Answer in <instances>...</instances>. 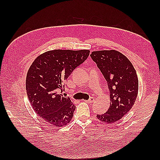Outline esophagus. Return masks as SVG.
<instances>
[{
    "label": "esophagus",
    "mask_w": 160,
    "mask_h": 160,
    "mask_svg": "<svg viewBox=\"0 0 160 160\" xmlns=\"http://www.w3.org/2000/svg\"><path fill=\"white\" fill-rule=\"evenodd\" d=\"M94 98H91L90 99H89L88 100H84V102H86L87 103H92L94 102Z\"/></svg>",
    "instance_id": "1"
}]
</instances>
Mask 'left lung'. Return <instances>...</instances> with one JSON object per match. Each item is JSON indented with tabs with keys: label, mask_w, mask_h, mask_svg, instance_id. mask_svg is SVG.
<instances>
[{
	"label": "left lung",
	"mask_w": 160,
	"mask_h": 160,
	"mask_svg": "<svg viewBox=\"0 0 160 160\" xmlns=\"http://www.w3.org/2000/svg\"><path fill=\"white\" fill-rule=\"evenodd\" d=\"M90 56L107 81L110 91L108 110L96 117L112 124L127 114L135 104L139 87L136 71L131 61L116 50L95 51Z\"/></svg>",
	"instance_id": "8db88e82"
}]
</instances>
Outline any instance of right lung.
<instances>
[{"label":"right lung","mask_w":160,"mask_h":160,"mask_svg":"<svg viewBox=\"0 0 160 160\" xmlns=\"http://www.w3.org/2000/svg\"><path fill=\"white\" fill-rule=\"evenodd\" d=\"M88 49H54L40 54L33 61L26 78L29 102L38 115L56 127L71 122L76 106L68 97L57 92L62 82L89 55Z\"/></svg>","instance_id":"right-lung-1"}]
</instances>
